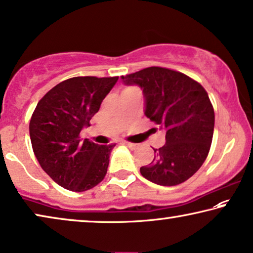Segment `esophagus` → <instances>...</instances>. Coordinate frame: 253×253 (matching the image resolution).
<instances>
[{
    "label": "esophagus",
    "mask_w": 253,
    "mask_h": 253,
    "mask_svg": "<svg viewBox=\"0 0 253 253\" xmlns=\"http://www.w3.org/2000/svg\"><path fill=\"white\" fill-rule=\"evenodd\" d=\"M124 144H125L126 147H128L129 149H131V150H135V149H137V148H138V144L129 143V142H124Z\"/></svg>",
    "instance_id": "obj_1"
}]
</instances>
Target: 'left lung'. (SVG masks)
I'll list each match as a JSON object with an SVG mask.
<instances>
[{"label":"left lung","instance_id":"obj_1","mask_svg":"<svg viewBox=\"0 0 253 253\" xmlns=\"http://www.w3.org/2000/svg\"><path fill=\"white\" fill-rule=\"evenodd\" d=\"M138 86L144 115L166 131V143L142 166V176L159 186H176L193 176L208 157L214 129V110L197 81L176 71L152 66L120 78Z\"/></svg>","mask_w":253,"mask_h":253}]
</instances>
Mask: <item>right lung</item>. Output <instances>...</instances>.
<instances>
[{
  "label": "right lung",
  "mask_w": 253,
  "mask_h": 253,
  "mask_svg": "<svg viewBox=\"0 0 253 253\" xmlns=\"http://www.w3.org/2000/svg\"><path fill=\"white\" fill-rule=\"evenodd\" d=\"M118 81V77H76L49 90L30 122L34 155L42 169L60 187L86 191L101 182L116 144L98 145L80 133Z\"/></svg>",
  "instance_id": "obj_1"
}]
</instances>
